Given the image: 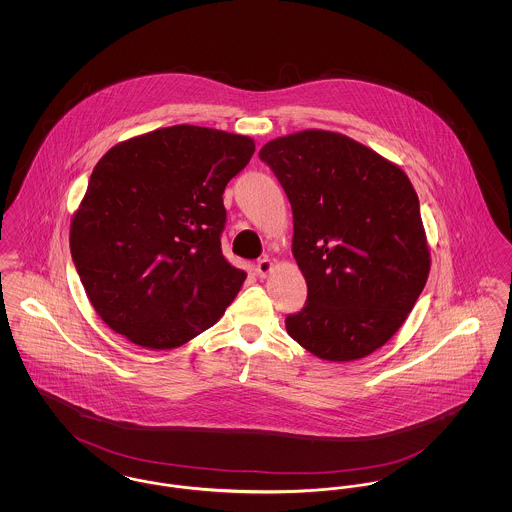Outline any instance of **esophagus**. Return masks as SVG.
<instances>
[{
  "instance_id": "esophagus-1",
  "label": "esophagus",
  "mask_w": 512,
  "mask_h": 512,
  "mask_svg": "<svg viewBox=\"0 0 512 512\" xmlns=\"http://www.w3.org/2000/svg\"><path fill=\"white\" fill-rule=\"evenodd\" d=\"M272 267H274V263H272L268 257H263V259H259V261H257V267H255V270H257V274H259V276H267L268 272L272 270Z\"/></svg>"
}]
</instances>
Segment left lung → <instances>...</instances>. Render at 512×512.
Here are the masks:
<instances>
[{"label":"left lung","mask_w":512,"mask_h":512,"mask_svg":"<svg viewBox=\"0 0 512 512\" xmlns=\"http://www.w3.org/2000/svg\"><path fill=\"white\" fill-rule=\"evenodd\" d=\"M292 203L305 307L286 318L324 361H357L401 328L424 290L430 251L418 195L397 165L343 134L303 130L259 151Z\"/></svg>","instance_id":"obj_1"}]
</instances>
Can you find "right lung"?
<instances>
[{
  "label": "right lung",
  "mask_w": 512,
  "mask_h": 512,
  "mask_svg": "<svg viewBox=\"0 0 512 512\" xmlns=\"http://www.w3.org/2000/svg\"><path fill=\"white\" fill-rule=\"evenodd\" d=\"M253 151L247 136L176 124L99 159L71 222V255L111 330L174 349L224 315L247 274L222 255V194Z\"/></svg>",
  "instance_id": "add662e5"
}]
</instances>
